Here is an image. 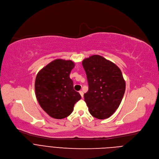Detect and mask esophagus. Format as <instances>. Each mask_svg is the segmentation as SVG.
I'll return each mask as SVG.
<instances>
[{
	"label": "esophagus",
	"mask_w": 159,
	"mask_h": 159,
	"mask_svg": "<svg viewBox=\"0 0 159 159\" xmlns=\"http://www.w3.org/2000/svg\"><path fill=\"white\" fill-rule=\"evenodd\" d=\"M79 93H80V94L81 97L83 98V97H84V93H83L82 91H79Z\"/></svg>",
	"instance_id": "obj_1"
}]
</instances>
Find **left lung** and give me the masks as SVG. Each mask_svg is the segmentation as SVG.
<instances>
[{
	"label": "left lung",
	"mask_w": 159,
	"mask_h": 159,
	"mask_svg": "<svg viewBox=\"0 0 159 159\" xmlns=\"http://www.w3.org/2000/svg\"><path fill=\"white\" fill-rule=\"evenodd\" d=\"M89 84L84 101L93 116L110 117L120 106L126 83L120 68L104 57L94 55L82 61Z\"/></svg>",
	"instance_id": "left-lung-1"
}]
</instances>
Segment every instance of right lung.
<instances>
[{
	"label": "right lung",
	"mask_w": 159,
	"mask_h": 159,
	"mask_svg": "<svg viewBox=\"0 0 159 159\" xmlns=\"http://www.w3.org/2000/svg\"><path fill=\"white\" fill-rule=\"evenodd\" d=\"M74 66L71 60L57 59L43 68L36 75V97L41 108L53 118L69 116L74 104L81 99L70 78Z\"/></svg>",
	"instance_id": "obj_1"
}]
</instances>
